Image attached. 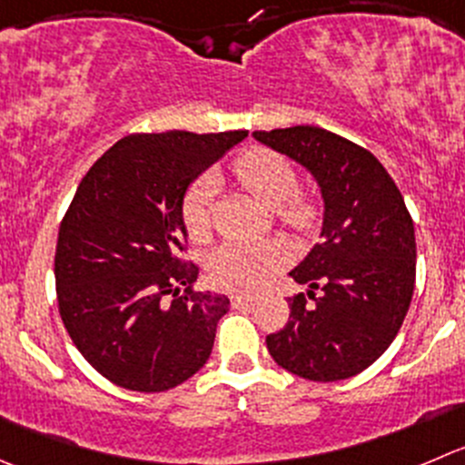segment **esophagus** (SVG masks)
<instances>
[{
    "instance_id": "obj_1",
    "label": "esophagus",
    "mask_w": 465,
    "mask_h": 465,
    "mask_svg": "<svg viewBox=\"0 0 465 465\" xmlns=\"http://www.w3.org/2000/svg\"><path fill=\"white\" fill-rule=\"evenodd\" d=\"M252 302H254V295H250V292H233V295H232V304L233 306L252 304Z\"/></svg>"
}]
</instances>
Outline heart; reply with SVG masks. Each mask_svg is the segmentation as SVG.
<instances>
[{
	"label": "heart",
	"mask_w": 465,
	"mask_h": 465,
	"mask_svg": "<svg viewBox=\"0 0 465 465\" xmlns=\"http://www.w3.org/2000/svg\"><path fill=\"white\" fill-rule=\"evenodd\" d=\"M236 177L256 200L279 211L282 220L292 229H309L315 220V206L295 200L297 173L282 154L270 150H252L233 165ZM218 174L204 173L193 182L183 197V220L193 238L209 236L211 206L218 193ZM288 247L282 241L229 242L209 261L213 283L227 291H256L286 265Z\"/></svg>",
	"instance_id": "heart-1"
}]
</instances>
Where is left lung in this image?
Wrapping results in <instances>:
<instances>
[{
  "label": "left lung",
  "instance_id": "8db88e82",
  "mask_svg": "<svg viewBox=\"0 0 465 465\" xmlns=\"http://www.w3.org/2000/svg\"><path fill=\"white\" fill-rule=\"evenodd\" d=\"M252 136L300 163L322 195L320 242L288 272L313 302L288 297L286 327L265 338L270 357L311 381L359 375L386 352L411 304L416 233L402 193L371 152L327 129Z\"/></svg>",
  "mask_w": 465,
  "mask_h": 465
}]
</instances>
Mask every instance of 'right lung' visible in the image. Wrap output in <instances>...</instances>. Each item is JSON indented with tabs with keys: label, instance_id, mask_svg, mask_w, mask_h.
I'll use <instances>...</instances> for the list:
<instances>
[{
	"label": "right lung",
	"instance_id": "obj_1",
	"mask_svg": "<svg viewBox=\"0 0 465 465\" xmlns=\"http://www.w3.org/2000/svg\"><path fill=\"white\" fill-rule=\"evenodd\" d=\"M247 132L134 134L88 170L58 229L56 295L85 361L113 384L161 393L211 357L229 297L195 292L188 241L191 183Z\"/></svg>",
	"mask_w": 465,
	"mask_h": 465
}]
</instances>
